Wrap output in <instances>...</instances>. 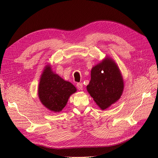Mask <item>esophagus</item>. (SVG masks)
Here are the masks:
<instances>
[{
  "label": "esophagus",
  "mask_w": 158,
  "mask_h": 158,
  "mask_svg": "<svg viewBox=\"0 0 158 158\" xmlns=\"http://www.w3.org/2000/svg\"><path fill=\"white\" fill-rule=\"evenodd\" d=\"M77 89H78V90H81L83 89V83H77Z\"/></svg>",
  "instance_id": "esophagus-1"
}]
</instances>
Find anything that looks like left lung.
Wrapping results in <instances>:
<instances>
[{"label": "left lung", "mask_w": 158, "mask_h": 158, "mask_svg": "<svg viewBox=\"0 0 158 158\" xmlns=\"http://www.w3.org/2000/svg\"><path fill=\"white\" fill-rule=\"evenodd\" d=\"M91 79L86 90L102 110L109 107L120 98L124 79L113 58L106 56L91 69Z\"/></svg>", "instance_id": "1"}]
</instances>
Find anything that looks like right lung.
Wrapping results in <instances>:
<instances>
[{"label": "right lung", "mask_w": 158, "mask_h": 158, "mask_svg": "<svg viewBox=\"0 0 158 158\" xmlns=\"http://www.w3.org/2000/svg\"><path fill=\"white\" fill-rule=\"evenodd\" d=\"M76 91L73 85L53 72L50 64L45 66L38 89L39 99L44 107L52 112H60Z\"/></svg>", "instance_id": "right-lung-1"}]
</instances>
